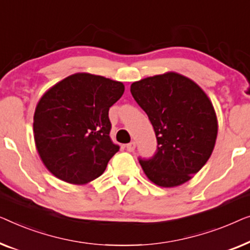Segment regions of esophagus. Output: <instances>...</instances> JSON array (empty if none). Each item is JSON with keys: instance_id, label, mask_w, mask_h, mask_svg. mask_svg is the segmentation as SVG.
<instances>
[{"instance_id": "esophagus-1", "label": "esophagus", "mask_w": 250, "mask_h": 250, "mask_svg": "<svg viewBox=\"0 0 250 250\" xmlns=\"http://www.w3.org/2000/svg\"><path fill=\"white\" fill-rule=\"evenodd\" d=\"M125 147H126V150H128V152H133V150H135V148H136V143L131 142V143L126 144Z\"/></svg>"}]
</instances>
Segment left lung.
<instances>
[{"label": "left lung", "instance_id": "left-lung-1", "mask_svg": "<svg viewBox=\"0 0 250 250\" xmlns=\"http://www.w3.org/2000/svg\"><path fill=\"white\" fill-rule=\"evenodd\" d=\"M130 91L148 115L157 139L155 155L139 159L147 178L164 188L190 180L208 161L216 142L217 118L208 96L177 72L132 83Z\"/></svg>", "mask_w": 250, "mask_h": 250}]
</instances>
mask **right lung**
Segmentation results:
<instances>
[{"label":"right lung","mask_w":250,"mask_h":250,"mask_svg":"<svg viewBox=\"0 0 250 250\" xmlns=\"http://www.w3.org/2000/svg\"><path fill=\"white\" fill-rule=\"evenodd\" d=\"M124 91L120 82L79 72L42 96L34 114V139L42 162L54 177L86 185L103 174L120 148L110 138L108 110Z\"/></svg>","instance_id":"right-lung-1"}]
</instances>
